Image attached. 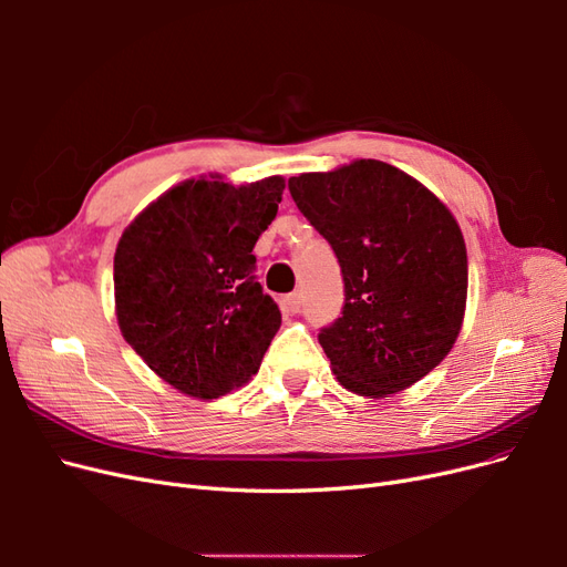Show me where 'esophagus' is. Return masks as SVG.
Masks as SVG:
<instances>
[{
  "label": "esophagus",
  "mask_w": 567,
  "mask_h": 567,
  "mask_svg": "<svg viewBox=\"0 0 567 567\" xmlns=\"http://www.w3.org/2000/svg\"><path fill=\"white\" fill-rule=\"evenodd\" d=\"M286 307H288V310L293 312V315L300 312V307H302V293H300V290H296V293H290V296L286 298Z\"/></svg>",
  "instance_id": "esophagus-1"
}]
</instances>
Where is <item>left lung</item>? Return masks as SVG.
Returning <instances> with one entry per match:
<instances>
[{
    "instance_id": "1",
    "label": "left lung",
    "mask_w": 567,
    "mask_h": 567,
    "mask_svg": "<svg viewBox=\"0 0 567 567\" xmlns=\"http://www.w3.org/2000/svg\"><path fill=\"white\" fill-rule=\"evenodd\" d=\"M300 213L331 244L342 317L319 342L342 388L381 400L450 354L468 296L458 221L431 188L383 161L288 179Z\"/></svg>"
}]
</instances>
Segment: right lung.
Masks as SVG:
<instances>
[{
  "label": "right lung",
  "instance_id": "right-lung-1",
  "mask_svg": "<svg viewBox=\"0 0 567 567\" xmlns=\"http://www.w3.org/2000/svg\"><path fill=\"white\" fill-rule=\"evenodd\" d=\"M286 179L234 186L200 175L136 215L115 248L120 333L161 379L196 400L248 383L281 326L255 279L252 248L277 217Z\"/></svg>",
  "mask_w": 567,
  "mask_h": 567
}]
</instances>
